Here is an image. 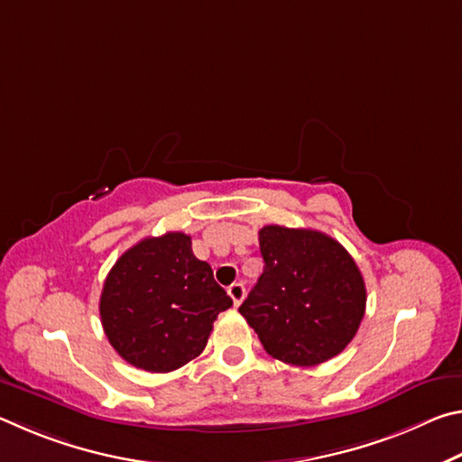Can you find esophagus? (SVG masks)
<instances>
[{"label":"esophagus","mask_w":462,"mask_h":462,"mask_svg":"<svg viewBox=\"0 0 462 462\" xmlns=\"http://www.w3.org/2000/svg\"><path fill=\"white\" fill-rule=\"evenodd\" d=\"M245 293H246V289H245V285H242V283H232L228 287V295L232 297L234 306H240L242 300H245Z\"/></svg>","instance_id":"34e87169"}]
</instances>
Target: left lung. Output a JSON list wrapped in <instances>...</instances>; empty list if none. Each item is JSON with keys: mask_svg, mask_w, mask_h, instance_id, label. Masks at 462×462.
<instances>
[{"mask_svg": "<svg viewBox=\"0 0 462 462\" xmlns=\"http://www.w3.org/2000/svg\"><path fill=\"white\" fill-rule=\"evenodd\" d=\"M263 275L238 308L273 358L314 366L340 355L361 326L366 289L340 242L308 228L259 230Z\"/></svg>", "mask_w": 462, "mask_h": 462, "instance_id": "obj_1", "label": "left lung"}]
</instances>
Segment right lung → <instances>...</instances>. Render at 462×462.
<instances>
[{"instance_id":"right-lung-1","label":"right lung","mask_w":462,"mask_h":462,"mask_svg":"<svg viewBox=\"0 0 462 462\" xmlns=\"http://www.w3.org/2000/svg\"><path fill=\"white\" fill-rule=\"evenodd\" d=\"M230 306L212 267L195 259L191 236L167 232L140 240L116 261L101 291L99 316L124 361L169 373L203 353L217 314Z\"/></svg>"}]
</instances>
